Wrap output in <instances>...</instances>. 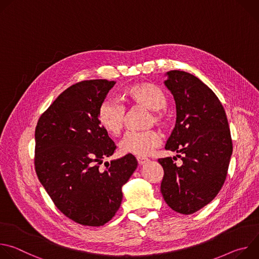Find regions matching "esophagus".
<instances>
[{"mask_svg":"<svg viewBox=\"0 0 259 259\" xmlns=\"http://www.w3.org/2000/svg\"><path fill=\"white\" fill-rule=\"evenodd\" d=\"M137 162H138V164L140 165V166H142V165H144V164H146V163H149L150 162V160L149 159H146V158H137Z\"/></svg>","mask_w":259,"mask_h":259,"instance_id":"obj_1","label":"esophagus"}]
</instances>
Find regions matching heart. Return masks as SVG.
Returning <instances> with one entry per match:
<instances>
[{"label":"heart","mask_w":259,"mask_h":259,"mask_svg":"<svg viewBox=\"0 0 259 259\" xmlns=\"http://www.w3.org/2000/svg\"><path fill=\"white\" fill-rule=\"evenodd\" d=\"M126 99L134 105L152 110L151 122L157 125L166 123V115L162 110L167 104L166 95L152 83H139L130 86L125 91ZM99 126L109 135L118 136L124 126L125 107L115 100H104L97 110ZM161 143V136L157 131L129 132L120 142L119 149L124 155H134L139 158L150 156Z\"/></svg>","instance_id":"obj_1"}]
</instances>
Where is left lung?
<instances>
[{"label":"left lung","mask_w":259,"mask_h":259,"mask_svg":"<svg viewBox=\"0 0 259 259\" xmlns=\"http://www.w3.org/2000/svg\"><path fill=\"white\" fill-rule=\"evenodd\" d=\"M165 86L176 104L175 127L165 149L176 157L159 159L164 169L161 193L168 206L193 214L209 204L227 178L233 142L226 110L215 93L200 79L182 70L166 73Z\"/></svg>","instance_id":"obj_1"}]
</instances>
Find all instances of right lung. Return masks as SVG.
<instances>
[{
	"mask_svg": "<svg viewBox=\"0 0 259 259\" xmlns=\"http://www.w3.org/2000/svg\"><path fill=\"white\" fill-rule=\"evenodd\" d=\"M115 81H82L64 90L35 127V172L55 206L68 218L100 227L119 210L122 187L137 168L133 155L105 162L115 142L99 126L97 110Z\"/></svg>",
	"mask_w": 259,
	"mask_h": 259,
	"instance_id": "obj_1",
	"label": "right lung"
}]
</instances>
